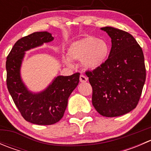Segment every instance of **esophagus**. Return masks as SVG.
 Returning a JSON list of instances; mask_svg holds the SVG:
<instances>
[{
	"label": "esophagus",
	"mask_w": 151,
	"mask_h": 151,
	"mask_svg": "<svg viewBox=\"0 0 151 151\" xmlns=\"http://www.w3.org/2000/svg\"><path fill=\"white\" fill-rule=\"evenodd\" d=\"M88 77H85V75H83V74H81L80 77V80L81 83H86L87 81H88Z\"/></svg>",
	"instance_id": "34e87169"
}]
</instances>
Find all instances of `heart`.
Here are the masks:
<instances>
[{"label":"heart","instance_id":"b5f03b06","mask_svg":"<svg viewBox=\"0 0 151 151\" xmlns=\"http://www.w3.org/2000/svg\"><path fill=\"white\" fill-rule=\"evenodd\" d=\"M109 53V47L106 41L89 36L71 43L64 60L68 64L70 60H82L85 68L93 70L104 64Z\"/></svg>","mask_w":151,"mask_h":151}]
</instances>
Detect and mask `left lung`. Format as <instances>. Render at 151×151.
I'll return each mask as SVG.
<instances>
[{
    "instance_id": "left-lung-1",
    "label": "left lung",
    "mask_w": 151,
    "mask_h": 151,
    "mask_svg": "<svg viewBox=\"0 0 151 151\" xmlns=\"http://www.w3.org/2000/svg\"><path fill=\"white\" fill-rule=\"evenodd\" d=\"M101 30L111 38L112 47L102 66L85 73L93 88L92 104L103 116H121L139 102L146 78L144 55L130 33L112 27Z\"/></svg>"
}]
</instances>
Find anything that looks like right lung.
<instances>
[{"label": "right lung", "instance_id": "right-lung-1", "mask_svg": "<svg viewBox=\"0 0 151 151\" xmlns=\"http://www.w3.org/2000/svg\"><path fill=\"white\" fill-rule=\"evenodd\" d=\"M54 39L47 31L35 32L21 38L7 56L6 84L11 96L25 121L37 125H52L64 115L68 99L80 81V73L58 76L44 91H29L21 78L20 69L25 52Z\"/></svg>", "mask_w": 151, "mask_h": 151}]
</instances>
